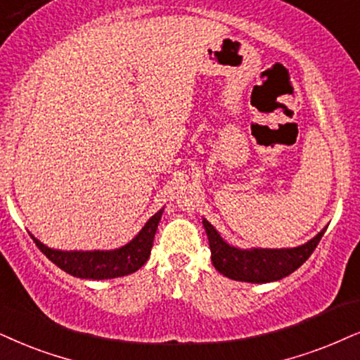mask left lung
<instances>
[{
  "label": "left lung",
  "mask_w": 360,
  "mask_h": 360,
  "mask_svg": "<svg viewBox=\"0 0 360 360\" xmlns=\"http://www.w3.org/2000/svg\"><path fill=\"white\" fill-rule=\"evenodd\" d=\"M206 227L209 248H211V261L221 274L234 281L244 282H272L279 281L282 277L292 274L295 269L302 266L311 257L314 249L317 248L319 240L324 236L326 229L321 231L316 238L309 243L292 249H243L231 248L226 244L217 231L202 221Z\"/></svg>",
  "instance_id": "left-lung-1"
}]
</instances>
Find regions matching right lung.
Wrapping results in <instances>:
<instances>
[{"label":"right lung","mask_w":360,"mask_h":360,"mask_svg":"<svg viewBox=\"0 0 360 360\" xmlns=\"http://www.w3.org/2000/svg\"><path fill=\"white\" fill-rule=\"evenodd\" d=\"M161 216L162 209L154 214L129 244L115 251H56L41 244L38 239L33 238V240L49 261L68 274L81 279H112L131 274L144 266L151 254L154 234Z\"/></svg>","instance_id":"obj_1"}]
</instances>
